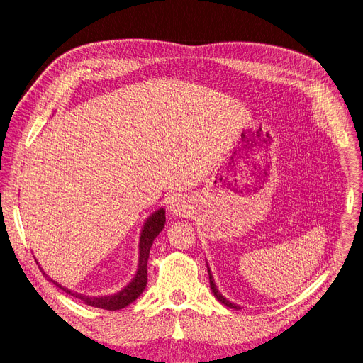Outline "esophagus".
I'll return each mask as SVG.
<instances>
[{
	"mask_svg": "<svg viewBox=\"0 0 363 363\" xmlns=\"http://www.w3.org/2000/svg\"><path fill=\"white\" fill-rule=\"evenodd\" d=\"M169 208L177 216L178 214L179 216L186 214L188 210H189L188 200L185 199V196H182V195H174V196H171V200H169Z\"/></svg>",
	"mask_w": 363,
	"mask_h": 363,
	"instance_id": "1",
	"label": "esophagus"
}]
</instances>
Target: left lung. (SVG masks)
<instances>
[{
	"label": "left lung",
	"instance_id": "1",
	"mask_svg": "<svg viewBox=\"0 0 363 363\" xmlns=\"http://www.w3.org/2000/svg\"><path fill=\"white\" fill-rule=\"evenodd\" d=\"M207 269H208V267H207ZM208 275H210V285H211V289H213V292H214V295H216V298H217L220 303H223L224 306L230 307V308L240 310V307H239V306H236V304H233V303H230L228 300H225L224 296L218 292V289H217V286H216V284H214V281H213V277H211V274H210V269H208Z\"/></svg>",
	"mask_w": 363,
	"mask_h": 363
}]
</instances>
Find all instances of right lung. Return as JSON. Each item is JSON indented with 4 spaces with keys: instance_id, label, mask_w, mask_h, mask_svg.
<instances>
[{
    "instance_id": "1",
    "label": "right lung",
    "mask_w": 363,
    "mask_h": 363,
    "mask_svg": "<svg viewBox=\"0 0 363 363\" xmlns=\"http://www.w3.org/2000/svg\"><path fill=\"white\" fill-rule=\"evenodd\" d=\"M164 225V210L160 208L157 210L155 214H152V217L146 221L143 230H142V236H140V257H139V269L136 272V277L133 278L124 289H121L120 292L114 294V295H107V296H86L78 292H72L71 289L63 288L60 284L52 281L56 286H59L62 291H65L67 294L75 296L78 300H82L86 306L91 307H96V308H103V310H120L127 307L128 304L133 303L138 296L145 291L146 284H147V259H149V253H150V247L153 240L156 239V236L162 232V228ZM43 275H46L43 272ZM48 277V275H46Z\"/></svg>"
}]
</instances>
